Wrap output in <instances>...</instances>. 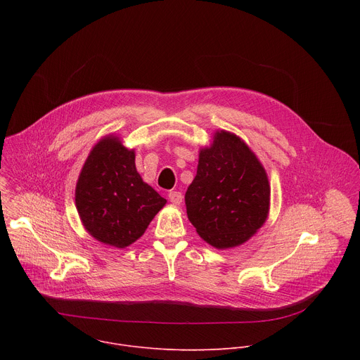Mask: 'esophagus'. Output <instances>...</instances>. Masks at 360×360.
<instances>
[{"mask_svg":"<svg viewBox=\"0 0 360 360\" xmlns=\"http://www.w3.org/2000/svg\"><path fill=\"white\" fill-rule=\"evenodd\" d=\"M168 196H169V200H171L174 205H181V202H182V199H184L182 193L178 192V191H171Z\"/></svg>","mask_w":360,"mask_h":360,"instance_id":"34e87169","label":"esophagus"}]
</instances>
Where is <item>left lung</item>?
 <instances>
[{
    "instance_id": "1",
    "label": "left lung",
    "mask_w": 360,
    "mask_h": 360,
    "mask_svg": "<svg viewBox=\"0 0 360 360\" xmlns=\"http://www.w3.org/2000/svg\"><path fill=\"white\" fill-rule=\"evenodd\" d=\"M271 186L250 148L235 134L217 131L199 150L196 176L185 193L198 235L218 249L246 242L266 221Z\"/></svg>"
}]
</instances>
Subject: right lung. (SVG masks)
<instances>
[{"instance_id": "right-lung-1", "label": "right lung", "mask_w": 360, "mask_h": 360, "mask_svg": "<svg viewBox=\"0 0 360 360\" xmlns=\"http://www.w3.org/2000/svg\"><path fill=\"white\" fill-rule=\"evenodd\" d=\"M167 203L142 181L135 150L115 135L102 138L89 152L75 188V205L86 232L96 240L127 248L139 239Z\"/></svg>"}]
</instances>
